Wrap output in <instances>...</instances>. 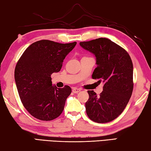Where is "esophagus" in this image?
Returning <instances> with one entry per match:
<instances>
[{
  "label": "esophagus",
  "mask_w": 151,
  "mask_h": 151,
  "mask_svg": "<svg viewBox=\"0 0 151 151\" xmlns=\"http://www.w3.org/2000/svg\"><path fill=\"white\" fill-rule=\"evenodd\" d=\"M81 91V89L77 88H73V92L74 93H78Z\"/></svg>",
  "instance_id": "obj_1"
}]
</instances>
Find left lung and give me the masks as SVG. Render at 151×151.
I'll return each mask as SVG.
<instances>
[{"label":"left lung","instance_id":"left-lung-1","mask_svg":"<svg viewBox=\"0 0 151 151\" xmlns=\"http://www.w3.org/2000/svg\"><path fill=\"white\" fill-rule=\"evenodd\" d=\"M84 49L96 57L97 67L93 79L103 82V91L97 96L88 91L85 104L89 119L98 123H105L117 118L127 105L133 90V65L123 48L106 38L81 42Z\"/></svg>","mask_w":151,"mask_h":151}]
</instances>
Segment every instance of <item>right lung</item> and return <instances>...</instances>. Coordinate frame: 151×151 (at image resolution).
Returning a JSON list of instances; mask_svg holds the SVG:
<instances>
[{
    "label": "right lung",
    "instance_id": "1",
    "mask_svg": "<svg viewBox=\"0 0 151 151\" xmlns=\"http://www.w3.org/2000/svg\"><path fill=\"white\" fill-rule=\"evenodd\" d=\"M76 42L61 44L41 40L30 45L18 61L14 79L24 108L35 118L52 121L62 113L71 88L53 86L51 75L60 70L66 56Z\"/></svg>",
    "mask_w": 151,
    "mask_h": 151
}]
</instances>
